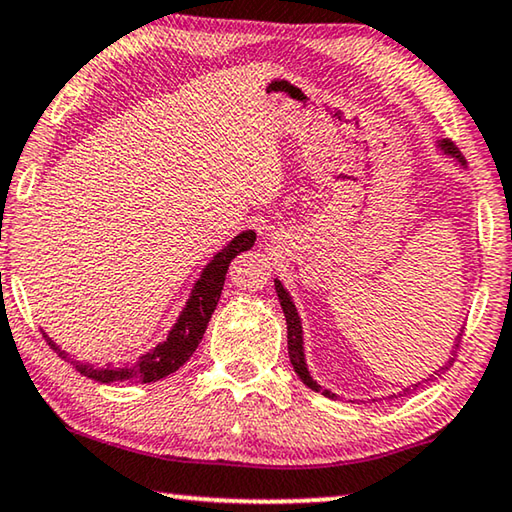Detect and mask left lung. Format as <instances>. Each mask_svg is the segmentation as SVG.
<instances>
[{"label": "left lung", "instance_id": "1", "mask_svg": "<svg viewBox=\"0 0 512 512\" xmlns=\"http://www.w3.org/2000/svg\"><path fill=\"white\" fill-rule=\"evenodd\" d=\"M439 147L446 151L448 156L457 158L462 163V154L457 151L455 144L451 140H441ZM276 292H278V299H280V305H282V312H285V319H287V347H289V361H292V368L296 375H299V379L303 381L305 386L312 388V391H322V386L317 384V381H312L310 372H308V365H305V356H303V331H301V319H299V312H296L292 299H289L287 289L282 287V282L276 280ZM462 335V333H460ZM460 335H457V342H460ZM457 347V345H455ZM448 365H451V361H448ZM448 365H444L441 370H448ZM418 384H414L411 388H407L404 393H411L414 391ZM326 398H333L331 391H322Z\"/></svg>", "mask_w": 512, "mask_h": 512}]
</instances>
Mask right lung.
Masks as SVG:
<instances>
[{"label":"right lung","instance_id":"add662e5","mask_svg":"<svg viewBox=\"0 0 512 512\" xmlns=\"http://www.w3.org/2000/svg\"><path fill=\"white\" fill-rule=\"evenodd\" d=\"M253 243H255V232L248 230L239 236H234V239L227 243L218 255H213L207 269L202 271L200 280L195 282L193 294H190L186 308H183L181 317L177 319V324H174L170 335H167V340L160 342V345L151 349V352L140 356V361L133 363L131 368L98 370L94 365L73 363L64 349H59L48 335H43V338L50 345V349H55L59 358L71 361L82 375L96 381H103V384H110V381H135V384L140 381V384H149V381H158L167 375H172V372H177L181 365L193 356L197 345L202 342V335L207 331L209 319L218 305L220 292H223L230 262L236 255L243 253V250L253 248Z\"/></svg>","mask_w":512,"mask_h":512}]
</instances>
